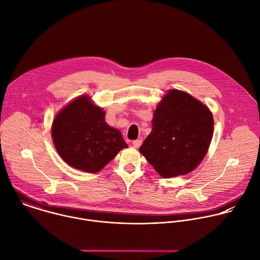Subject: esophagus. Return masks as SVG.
<instances>
[{"mask_svg": "<svg viewBox=\"0 0 260 260\" xmlns=\"http://www.w3.org/2000/svg\"><path fill=\"white\" fill-rule=\"evenodd\" d=\"M141 145H142V141H141V140H135V141H133V146H134L135 148H139Z\"/></svg>", "mask_w": 260, "mask_h": 260, "instance_id": "esophagus-1", "label": "esophagus"}]
</instances>
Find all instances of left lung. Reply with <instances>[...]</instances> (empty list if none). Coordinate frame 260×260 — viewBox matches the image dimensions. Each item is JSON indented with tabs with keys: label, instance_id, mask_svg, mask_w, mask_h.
<instances>
[{
	"label": "left lung",
	"instance_id": "1",
	"mask_svg": "<svg viewBox=\"0 0 260 260\" xmlns=\"http://www.w3.org/2000/svg\"><path fill=\"white\" fill-rule=\"evenodd\" d=\"M153 129L140 152L164 178L185 175L205 158L214 133L209 108L188 93L170 90L157 106Z\"/></svg>",
	"mask_w": 260,
	"mask_h": 260
}]
</instances>
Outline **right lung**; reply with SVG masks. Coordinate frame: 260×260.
Returning a JSON list of instances; mask_svg holds the SVG:
<instances>
[{
    "label": "right lung",
    "mask_w": 260,
    "mask_h": 260,
    "mask_svg": "<svg viewBox=\"0 0 260 260\" xmlns=\"http://www.w3.org/2000/svg\"><path fill=\"white\" fill-rule=\"evenodd\" d=\"M105 112L88 96L67 105L54 118L53 144L70 166L89 173L100 171L118 152L127 148L119 131L104 120Z\"/></svg>",
    "instance_id": "1"
}]
</instances>
